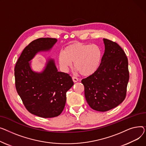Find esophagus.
Returning a JSON list of instances; mask_svg holds the SVG:
<instances>
[{"label":"esophagus","instance_id":"obj_1","mask_svg":"<svg viewBox=\"0 0 146 146\" xmlns=\"http://www.w3.org/2000/svg\"><path fill=\"white\" fill-rule=\"evenodd\" d=\"M72 80L74 82H76L78 81V78H77L76 77H75V76H72Z\"/></svg>","mask_w":146,"mask_h":146}]
</instances>
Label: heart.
<instances>
[{
  "instance_id": "b5f03b06",
  "label": "heart",
  "mask_w": 146,
  "mask_h": 146,
  "mask_svg": "<svg viewBox=\"0 0 146 146\" xmlns=\"http://www.w3.org/2000/svg\"><path fill=\"white\" fill-rule=\"evenodd\" d=\"M102 59V52L96 45L76 42L66 46L58 55V62L66 71L72 66L84 76H88L98 69Z\"/></svg>"
}]
</instances>
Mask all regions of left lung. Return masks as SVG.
Segmentation results:
<instances>
[{
    "label": "left lung",
    "mask_w": 146,
    "mask_h": 146,
    "mask_svg": "<svg viewBox=\"0 0 146 146\" xmlns=\"http://www.w3.org/2000/svg\"><path fill=\"white\" fill-rule=\"evenodd\" d=\"M104 54L98 70L82 80L85 97L90 107L105 112L124 100L129 80L128 59L116 42L103 39Z\"/></svg>",
    "instance_id": "1"
}]
</instances>
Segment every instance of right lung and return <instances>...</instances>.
Wrapping results in <instances>:
<instances>
[{
	"label": "right lung",
	"instance_id": "1",
	"mask_svg": "<svg viewBox=\"0 0 146 146\" xmlns=\"http://www.w3.org/2000/svg\"><path fill=\"white\" fill-rule=\"evenodd\" d=\"M57 39L42 38L26 47L15 68V86L27 110L32 114L52 118L61 114L66 102V93L74 85L69 74L59 72L54 59L46 60L42 72L31 68V60L40 52L49 51Z\"/></svg>",
	"mask_w": 146,
	"mask_h": 146
}]
</instances>
